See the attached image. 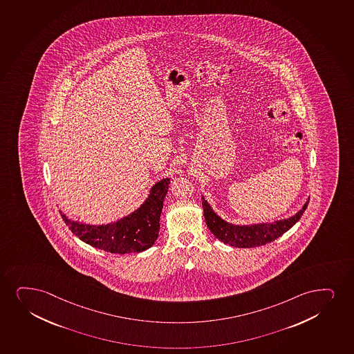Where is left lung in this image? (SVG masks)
Segmentation results:
<instances>
[{"mask_svg": "<svg viewBox=\"0 0 354 354\" xmlns=\"http://www.w3.org/2000/svg\"><path fill=\"white\" fill-rule=\"evenodd\" d=\"M309 199L308 198L306 204L297 214L288 218L277 219L274 222L234 224L224 221L221 216L216 214L209 201H206L204 196H201L204 217L209 232L224 245H232L236 248H254L277 240L301 219L303 212L308 207Z\"/></svg>", "mask_w": 354, "mask_h": 354, "instance_id": "left-lung-1", "label": "left lung"}]
</instances>
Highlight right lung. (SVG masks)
I'll use <instances>...</instances> for the list:
<instances>
[{"mask_svg":"<svg viewBox=\"0 0 354 354\" xmlns=\"http://www.w3.org/2000/svg\"><path fill=\"white\" fill-rule=\"evenodd\" d=\"M171 179L160 180L150 188L147 199L131 214L107 224H86L62 214L73 234L84 243L109 253H140L158 240L163 201Z\"/></svg>","mask_w":354,"mask_h":354,"instance_id":"add662e5","label":"right lung"}]
</instances>
